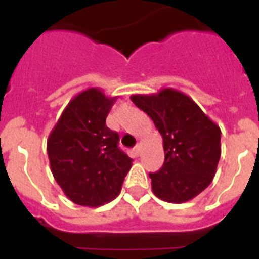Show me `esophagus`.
<instances>
[{
    "label": "esophagus",
    "mask_w": 259,
    "mask_h": 259,
    "mask_svg": "<svg viewBox=\"0 0 259 259\" xmlns=\"http://www.w3.org/2000/svg\"><path fill=\"white\" fill-rule=\"evenodd\" d=\"M134 153L137 154V156H140L141 154V145L138 144V145H136V148H134Z\"/></svg>",
    "instance_id": "34e87169"
}]
</instances>
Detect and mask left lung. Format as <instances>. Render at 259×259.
Returning <instances> with one entry per match:
<instances>
[{
	"label": "left lung",
	"mask_w": 259,
	"mask_h": 259,
	"mask_svg": "<svg viewBox=\"0 0 259 259\" xmlns=\"http://www.w3.org/2000/svg\"><path fill=\"white\" fill-rule=\"evenodd\" d=\"M130 99L149 115L162 137L164 165L149 173L153 193L175 204L192 200L217 173L221 127L179 90L166 87L154 94H136Z\"/></svg>",
	"instance_id": "8db88e82"
}]
</instances>
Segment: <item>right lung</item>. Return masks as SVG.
Listing matches in <instances>:
<instances>
[{"label": "right lung", "mask_w": 259, "mask_h": 259, "mask_svg": "<svg viewBox=\"0 0 259 259\" xmlns=\"http://www.w3.org/2000/svg\"><path fill=\"white\" fill-rule=\"evenodd\" d=\"M101 89L75 95L51 130V172L72 203L99 207L119 195L132 158L118 148L119 136L106 126L114 102Z\"/></svg>", "instance_id": "right-lung-1"}]
</instances>
